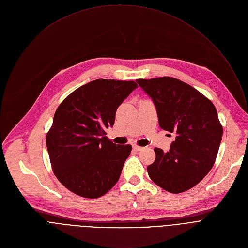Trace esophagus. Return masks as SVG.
<instances>
[{
    "instance_id": "obj_1",
    "label": "esophagus",
    "mask_w": 248,
    "mask_h": 248,
    "mask_svg": "<svg viewBox=\"0 0 248 248\" xmlns=\"http://www.w3.org/2000/svg\"><path fill=\"white\" fill-rule=\"evenodd\" d=\"M133 149H134L135 151L139 152V151H141V150H143V147H141V146H137V145H134V146H133Z\"/></svg>"
}]
</instances>
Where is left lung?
I'll use <instances>...</instances> for the list:
<instances>
[{"label":"left lung","instance_id":"8db88e82","mask_svg":"<svg viewBox=\"0 0 248 248\" xmlns=\"http://www.w3.org/2000/svg\"><path fill=\"white\" fill-rule=\"evenodd\" d=\"M136 82L152 99L160 127L175 133L168 152L154 149L156 159L147 167L150 179L170 193L186 191L200 183L215 163L223 137L215 106L176 78Z\"/></svg>","mask_w":248,"mask_h":248}]
</instances>
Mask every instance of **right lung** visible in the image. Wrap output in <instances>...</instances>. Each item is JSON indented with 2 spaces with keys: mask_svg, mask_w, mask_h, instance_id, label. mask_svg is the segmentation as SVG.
Returning <instances> with one entry per match:
<instances>
[{
  "mask_svg": "<svg viewBox=\"0 0 248 248\" xmlns=\"http://www.w3.org/2000/svg\"><path fill=\"white\" fill-rule=\"evenodd\" d=\"M138 85L96 79L70 93L58 107L46 143L53 171L72 192L86 198L107 193L119 181L131 145L113 143L105 129Z\"/></svg>",
  "mask_w": 248,
  "mask_h": 248,
  "instance_id": "1",
  "label": "right lung"
}]
</instances>
